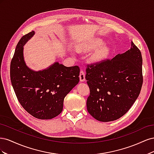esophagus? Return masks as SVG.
Returning <instances> with one entry per match:
<instances>
[{"label":"esophagus","mask_w":154,"mask_h":154,"mask_svg":"<svg viewBox=\"0 0 154 154\" xmlns=\"http://www.w3.org/2000/svg\"><path fill=\"white\" fill-rule=\"evenodd\" d=\"M79 77H80V82H85V73L84 72H83L82 70L80 71V76H79Z\"/></svg>","instance_id":"1"}]
</instances>
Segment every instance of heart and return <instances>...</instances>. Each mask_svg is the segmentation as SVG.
<instances>
[{"label":"heart","instance_id":"obj_1","mask_svg":"<svg viewBox=\"0 0 154 154\" xmlns=\"http://www.w3.org/2000/svg\"><path fill=\"white\" fill-rule=\"evenodd\" d=\"M103 44V40L100 38H95L88 40L85 42H81L76 45V49L79 52H88L99 47ZM110 53V48L109 45H103L96 49L91 55V61L94 63H99L103 61Z\"/></svg>","mask_w":154,"mask_h":154}]
</instances>
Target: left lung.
<instances>
[{
    "mask_svg": "<svg viewBox=\"0 0 154 154\" xmlns=\"http://www.w3.org/2000/svg\"><path fill=\"white\" fill-rule=\"evenodd\" d=\"M142 63L141 51L131 42L130 49L125 53L88 65L85 79L90 95L87 109L93 118L109 122L127 112L141 92Z\"/></svg>",
    "mask_w": 154,
    "mask_h": 154,
    "instance_id": "obj_1",
    "label": "left lung"
}]
</instances>
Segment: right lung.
Masks as SVG:
<instances>
[{"label":"right lung","mask_w":154,"mask_h":154,"mask_svg":"<svg viewBox=\"0 0 154 154\" xmlns=\"http://www.w3.org/2000/svg\"><path fill=\"white\" fill-rule=\"evenodd\" d=\"M35 33L32 31L23 36L17 45L10 65L11 82L27 112L36 118L49 119L62 112L65 97L80 81V68L66 67L58 62L38 71L29 68L23 47Z\"/></svg>","instance_id":"obj_1"}]
</instances>
